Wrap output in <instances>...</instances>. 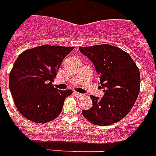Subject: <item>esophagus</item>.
Masks as SVG:
<instances>
[{"label":"esophagus","instance_id":"esophagus-1","mask_svg":"<svg viewBox=\"0 0 156 156\" xmlns=\"http://www.w3.org/2000/svg\"><path fill=\"white\" fill-rule=\"evenodd\" d=\"M73 94H74V95H76L77 97H82V96H83V94H80V93H78V92H74Z\"/></svg>","mask_w":156,"mask_h":156}]
</instances>
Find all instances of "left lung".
<instances>
[{"instance_id":"left-lung-1","label":"left lung","mask_w":156,"mask_h":156,"mask_svg":"<svg viewBox=\"0 0 156 156\" xmlns=\"http://www.w3.org/2000/svg\"><path fill=\"white\" fill-rule=\"evenodd\" d=\"M100 74L105 95L99 98L91 95L93 106L82 114L95 125H110L124 119L130 111L140 94V75L129 54L108 44L80 47Z\"/></svg>"}]
</instances>
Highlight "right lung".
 <instances>
[{"mask_svg": "<svg viewBox=\"0 0 156 156\" xmlns=\"http://www.w3.org/2000/svg\"><path fill=\"white\" fill-rule=\"evenodd\" d=\"M73 47L42 45L19 55L9 76V87L18 111L29 120L44 124L60 115L71 89L54 88L62 62Z\"/></svg>", "mask_w": 156, "mask_h": 156, "instance_id": "obj_1", "label": "right lung"}]
</instances>
